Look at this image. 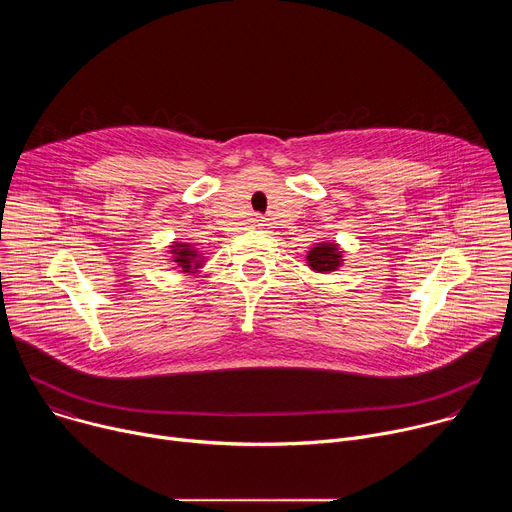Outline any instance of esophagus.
<instances>
[{
  "label": "esophagus",
  "mask_w": 512,
  "mask_h": 512,
  "mask_svg": "<svg viewBox=\"0 0 512 512\" xmlns=\"http://www.w3.org/2000/svg\"><path fill=\"white\" fill-rule=\"evenodd\" d=\"M255 223H257V227H259V229H265V227H267V221H265V218H263V216H259Z\"/></svg>",
  "instance_id": "34e87169"
}]
</instances>
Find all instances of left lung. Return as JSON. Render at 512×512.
Returning <instances> with one entry per match:
<instances>
[{"instance_id": "left-lung-1", "label": "left lung", "mask_w": 512, "mask_h": 512, "mask_svg": "<svg viewBox=\"0 0 512 512\" xmlns=\"http://www.w3.org/2000/svg\"><path fill=\"white\" fill-rule=\"evenodd\" d=\"M340 253L342 251H338L336 245L324 243V245H318L310 251L308 263L316 271H334L340 265V257H342Z\"/></svg>"}]
</instances>
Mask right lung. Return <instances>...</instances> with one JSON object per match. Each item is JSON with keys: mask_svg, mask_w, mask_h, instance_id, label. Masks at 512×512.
<instances>
[{"mask_svg": "<svg viewBox=\"0 0 512 512\" xmlns=\"http://www.w3.org/2000/svg\"><path fill=\"white\" fill-rule=\"evenodd\" d=\"M174 255H176V263L182 271H190L192 267H198L200 263L194 261L196 257V251L190 249V245H174Z\"/></svg>", "mask_w": 512, "mask_h": 512, "instance_id": "add662e5", "label": "right lung"}]
</instances>
